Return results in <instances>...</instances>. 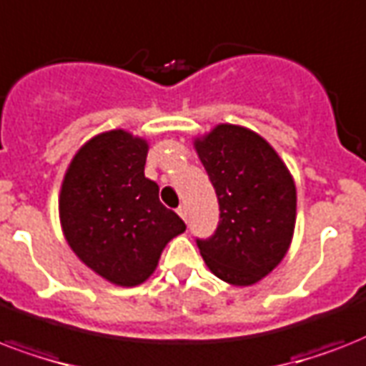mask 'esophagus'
Here are the masks:
<instances>
[{
    "mask_svg": "<svg viewBox=\"0 0 366 366\" xmlns=\"http://www.w3.org/2000/svg\"><path fill=\"white\" fill-rule=\"evenodd\" d=\"M177 214H179V217L183 219V222H187V208H185V206H179V208H177Z\"/></svg>",
    "mask_w": 366,
    "mask_h": 366,
    "instance_id": "1",
    "label": "esophagus"
}]
</instances>
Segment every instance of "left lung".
Instances as JSON below:
<instances>
[{"label": "left lung", "instance_id": "left-lung-1", "mask_svg": "<svg viewBox=\"0 0 366 366\" xmlns=\"http://www.w3.org/2000/svg\"><path fill=\"white\" fill-rule=\"evenodd\" d=\"M194 149L217 194L219 223L197 240L209 271L250 286L273 271L290 248L296 185L273 147L248 127L219 124Z\"/></svg>", "mask_w": 366, "mask_h": 366}]
</instances>
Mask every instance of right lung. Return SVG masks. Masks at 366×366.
I'll return each mask as SVG.
<instances>
[{"mask_svg": "<svg viewBox=\"0 0 366 366\" xmlns=\"http://www.w3.org/2000/svg\"><path fill=\"white\" fill-rule=\"evenodd\" d=\"M149 143L124 129L89 139L62 179L59 215L76 256L112 285L149 279L169 240L185 231L179 215L144 177Z\"/></svg>", "mask_w": 366, "mask_h": 366, "instance_id": "right-lung-1", "label": "right lung"}]
</instances>
